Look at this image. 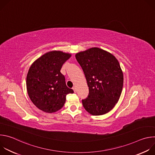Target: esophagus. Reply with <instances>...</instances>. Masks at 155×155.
<instances>
[{
	"label": "esophagus",
	"mask_w": 155,
	"mask_h": 155,
	"mask_svg": "<svg viewBox=\"0 0 155 155\" xmlns=\"http://www.w3.org/2000/svg\"><path fill=\"white\" fill-rule=\"evenodd\" d=\"M72 89H73V90H74V91L75 92V93H76V91H77V88L74 86V87H72Z\"/></svg>",
	"instance_id": "1"
}]
</instances>
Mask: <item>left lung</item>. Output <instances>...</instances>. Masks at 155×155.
<instances>
[{
    "label": "left lung",
    "instance_id": "8db88e82",
    "mask_svg": "<svg viewBox=\"0 0 155 155\" xmlns=\"http://www.w3.org/2000/svg\"><path fill=\"white\" fill-rule=\"evenodd\" d=\"M84 72L89 94L82 104L93 115H102L112 110L120 97L123 74L117 59L110 53L93 47L75 54Z\"/></svg>",
    "mask_w": 155,
    "mask_h": 155
}]
</instances>
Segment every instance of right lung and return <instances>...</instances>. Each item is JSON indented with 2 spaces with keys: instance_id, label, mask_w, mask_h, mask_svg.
<instances>
[{
  "instance_id": "1",
  "label": "right lung",
  "mask_w": 155,
  "mask_h": 155,
  "mask_svg": "<svg viewBox=\"0 0 155 155\" xmlns=\"http://www.w3.org/2000/svg\"><path fill=\"white\" fill-rule=\"evenodd\" d=\"M71 56L61 51H48L31 65L26 77V87L32 103L46 113H54L64 105L66 96L74 93L65 84L61 73L63 64Z\"/></svg>"
}]
</instances>
